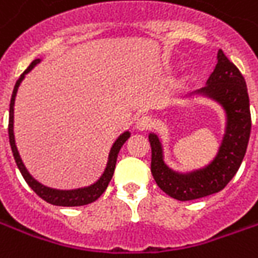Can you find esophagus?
I'll list each match as a JSON object with an SVG mask.
<instances>
[{"instance_id": "1", "label": "esophagus", "mask_w": 258, "mask_h": 258, "mask_svg": "<svg viewBox=\"0 0 258 258\" xmlns=\"http://www.w3.org/2000/svg\"><path fill=\"white\" fill-rule=\"evenodd\" d=\"M153 125V121L149 116H141L135 120V128L138 131H146Z\"/></svg>"}]
</instances>
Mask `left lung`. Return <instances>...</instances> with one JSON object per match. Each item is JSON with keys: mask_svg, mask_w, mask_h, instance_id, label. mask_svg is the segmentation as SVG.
Returning a JSON list of instances; mask_svg holds the SVG:
<instances>
[{"mask_svg": "<svg viewBox=\"0 0 258 258\" xmlns=\"http://www.w3.org/2000/svg\"><path fill=\"white\" fill-rule=\"evenodd\" d=\"M195 95L217 102L225 113V131L218 152L207 166L194 171L179 173L164 162L163 145L157 134H149L152 148L151 171L159 188L174 199L186 202L222 190L242 164L251 130L247 87L239 69L224 55L217 53L214 72L206 87Z\"/></svg>", "mask_w": 258, "mask_h": 258, "instance_id": "left-lung-1", "label": "left lung"}]
</instances>
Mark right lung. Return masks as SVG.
Listing matches in <instances>:
<instances>
[{
	"mask_svg": "<svg viewBox=\"0 0 258 258\" xmlns=\"http://www.w3.org/2000/svg\"><path fill=\"white\" fill-rule=\"evenodd\" d=\"M41 59H34L30 63V66L26 69L23 74L20 76L19 80L16 81L15 84L14 92H12V98H11V105H9V125H8V134H9V144H11V149H12V153H14L15 162H16V166L20 170V173L23 175L25 181L29 184L31 189L34 190L41 199H44L48 203L55 206H64V207H73V206H84L90 205L92 202H95L99 196H101L105 189L107 188V185L110 182V179L113 177V173H114V168H116V160H117V155L121 146L124 145V142L128 140L131 133L130 131H124L123 134H120L117 137V140L113 142L112 148H110V152H109V157H107L106 167H105V171L102 174L99 178L96 179L94 184L88 185V186H84V188H77V189H55V188H49L47 185H42L41 182H38L30 173L29 170L26 168L25 163L22 160V157L19 155V151L16 148V142H15V134H14V106H15V98H16V92H18V88H19L20 83L23 81L25 76L30 70H33V68L36 66L37 63H40Z\"/></svg>",
	"mask_w": 258,
	"mask_h": 258,
	"instance_id": "obj_1",
	"label": "right lung"
}]
</instances>
